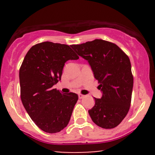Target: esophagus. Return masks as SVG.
I'll list each match as a JSON object with an SVG mask.
<instances>
[{
    "mask_svg": "<svg viewBox=\"0 0 155 155\" xmlns=\"http://www.w3.org/2000/svg\"><path fill=\"white\" fill-rule=\"evenodd\" d=\"M84 96H85V95H82V94H79V99L83 98V97H84Z\"/></svg>",
    "mask_w": 155,
    "mask_h": 155,
    "instance_id": "34e87169",
    "label": "esophagus"
}]
</instances>
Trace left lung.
<instances>
[{"instance_id": "1", "label": "left lung", "mask_w": 155, "mask_h": 155, "mask_svg": "<svg viewBox=\"0 0 155 155\" xmlns=\"http://www.w3.org/2000/svg\"><path fill=\"white\" fill-rule=\"evenodd\" d=\"M71 47L87 60L100 84L102 97H94L95 106L88 111L92 120L102 128L117 127L130 106L133 76L128 56L115 44L102 39Z\"/></svg>"}]
</instances>
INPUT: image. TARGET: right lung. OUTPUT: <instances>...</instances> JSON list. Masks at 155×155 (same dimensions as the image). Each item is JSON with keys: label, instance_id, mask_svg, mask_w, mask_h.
<instances>
[{"label": "right lung", "instance_id": "obj_1", "mask_svg": "<svg viewBox=\"0 0 155 155\" xmlns=\"http://www.w3.org/2000/svg\"><path fill=\"white\" fill-rule=\"evenodd\" d=\"M79 56L66 44L45 41L33 46L19 69L20 97L32 120L46 133H55L68 124L78 95L62 94L52 87L61 79L65 63Z\"/></svg>", "mask_w": 155, "mask_h": 155}]
</instances>
